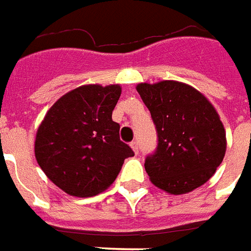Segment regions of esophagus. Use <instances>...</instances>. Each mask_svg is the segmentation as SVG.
I'll return each mask as SVG.
<instances>
[{
	"label": "esophagus",
	"mask_w": 251,
	"mask_h": 251,
	"mask_svg": "<svg viewBox=\"0 0 251 251\" xmlns=\"http://www.w3.org/2000/svg\"><path fill=\"white\" fill-rule=\"evenodd\" d=\"M131 148H132L133 152L135 153L139 152V146H138V142H136V140H133L132 143H131Z\"/></svg>",
	"instance_id": "obj_1"
}]
</instances>
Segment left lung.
Listing matches in <instances>:
<instances>
[{
    "label": "left lung",
    "instance_id": "left-lung-1",
    "mask_svg": "<svg viewBox=\"0 0 251 251\" xmlns=\"http://www.w3.org/2000/svg\"><path fill=\"white\" fill-rule=\"evenodd\" d=\"M158 132L146 171L156 187L180 195L213 176L226 153V132L217 109L188 84L163 80L136 85Z\"/></svg>",
    "mask_w": 251,
    "mask_h": 251
}]
</instances>
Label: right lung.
<instances>
[{
    "mask_svg": "<svg viewBox=\"0 0 251 251\" xmlns=\"http://www.w3.org/2000/svg\"><path fill=\"white\" fill-rule=\"evenodd\" d=\"M122 95L119 84H88L58 99L36 133L38 166L72 197H92L115 182L133 151L119 136L112 111Z\"/></svg>",
    "mask_w": 251,
    "mask_h": 251,
    "instance_id": "obj_1",
    "label": "right lung"
}]
</instances>
